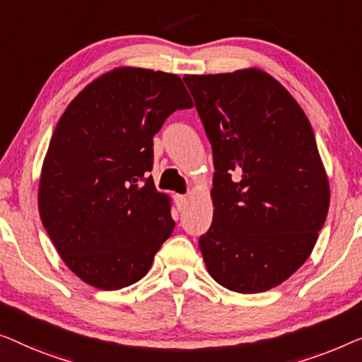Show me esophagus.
Returning <instances> with one entry per match:
<instances>
[{"instance_id": "obj_1", "label": "esophagus", "mask_w": 362, "mask_h": 362, "mask_svg": "<svg viewBox=\"0 0 362 362\" xmlns=\"http://www.w3.org/2000/svg\"><path fill=\"white\" fill-rule=\"evenodd\" d=\"M175 206H177V210L182 211L183 208L187 206V197H183V195H175Z\"/></svg>"}]
</instances>
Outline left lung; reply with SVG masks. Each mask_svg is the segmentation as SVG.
I'll list each match as a JSON object with an SVG mask.
<instances>
[{"mask_svg": "<svg viewBox=\"0 0 362 362\" xmlns=\"http://www.w3.org/2000/svg\"><path fill=\"white\" fill-rule=\"evenodd\" d=\"M183 80L215 164L213 223L198 241L206 269L233 292H266L307 261L328 215L312 124L259 69Z\"/></svg>", "mask_w": 362, "mask_h": 362, "instance_id": "obj_1", "label": "left lung"}]
</instances>
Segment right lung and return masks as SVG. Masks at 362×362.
Returning <instances> with one entry per match:
<instances>
[{"label": "right lung", "mask_w": 362, "mask_h": 362, "mask_svg": "<svg viewBox=\"0 0 362 362\" xmlns=\"http://www.w3.org/2000/svg\"><path fill=\"white\" fill-rule=\"evenodd\" d=\"M193 101L179 75L121 67L64 111L39 182V213L67 267L118 290L141 281L174 231L170 198L149 175L152 137Z\"/></svg>", "instance_id": "right-lung-1"}]
</instances>
